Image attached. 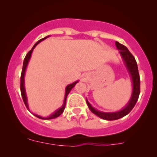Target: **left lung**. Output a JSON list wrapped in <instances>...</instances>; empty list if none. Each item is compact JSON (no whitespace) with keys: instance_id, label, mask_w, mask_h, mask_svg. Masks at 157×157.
I'll list each match as a JSON object with an SVG mask.
<instances>
[{"instance_id":"1","label":"left lung","mask_w":157,"mask_h":157,"mask_svg":"<svg viewBox=\"0 0 157 157\" xmlns=\"http://www.w3.org/2000/svg\"><path fill=\"white\" fill-rule=\"evenodd\" d=\"M115 45H116L118 50H119V53L122 58L123 62H124V66L126 67V69L131 77V82H132V92H131L130 100L128 101L127 105L121 110L114 112H104L97 110L94 107L92 106L91 104L86 99V103H87L90 111L99 118L108 120V121L119 119V118L127 115L134 107L137 99H138L139 95H140V76H139L138 68H137V64L135 61V58H134L132 54L129 52L127 47L121 45L118 42H115Z\"/></svg>"}]
</instances>
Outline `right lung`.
<instances>
[{"instance_id":"1","label":"right lung","mask_w":157,"mask_h":157,"mask_svg":"<svg viewBox=\"0 0 157 157\" xmlns=\"http://www.w3.org/2000/svg\"><path fill=\"white\" fill-rule=\"evenodd\" d=\"M50 36H46V37L43 38V39H41L40 40L38 41L37 42H36V44H35L34 45H33V47L32 48L31 50L29 51V52L27 53V55H26V57H25L24 58V61H23V70H22V73H21V77H20V91H21V95H22V98H23V102H24L25 105H26V108H27L28 110L29 111V105H28V101H27V96H26V90H25V80H24V77H25V74H26V67H27V65L28 64H29V61L30 60V58H31V55H32V53H33V49L36 48V45H38V44L39 43V42H41L42 41L45 40V39H47V38L49 37ZM78 80L77 81H75L73 83H71V84L67 85V86H66L65 88V96H64V103H63L62 106L61 107V108H59L58 109H57L56 111H55L54 113H52V115H49L48 117H42L40 116V115H36V114H33V115H35L36 117H37V118H40V119H44V120H48V119H53V118H57V117H58L59 115H61V114L63 113V112H64V108H65V105H66V100H67V96H68L69 93L71 92V90H72L73 88H74V86H75L76 83H78Z\"/></svg>"}]
</instances>
